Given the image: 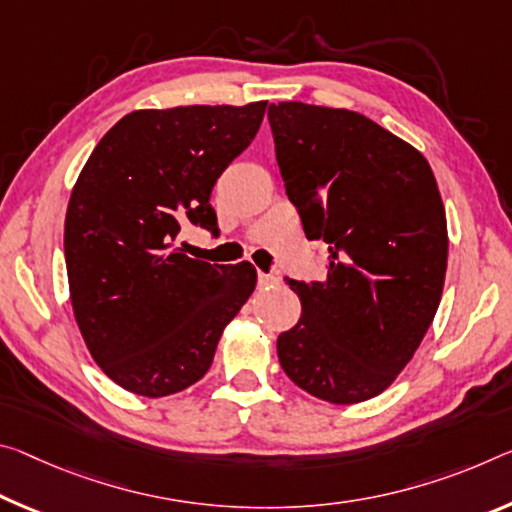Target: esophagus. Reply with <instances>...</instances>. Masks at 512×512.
<instances>
[{
    "label": "esophagus",
    "mask_w": 512,
    "mask_h": 512,
    "mask_svg": "<svg viewBox=\"0 0 512 512\" xmlns=\"http://www.w3.org/2000/svg\"><path fill=\"white\" fill-rule=\"evenodd\" d=\"M257 280H259V287H273V285H278V278H275L273 273L259 271V273H257Z\"/></svg>",
    "instance_id": "1"
}]
</instances>
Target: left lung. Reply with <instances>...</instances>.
Wrapping results in <instances>:
<instances>
[{
	"instance_id": "8db88e82",
	"label": "left lung",
	"mask_w": 512,
	"mask_h": 512,
	"mask_svg": "<svg viewBox=\"0 0 512 512\" xmlns=\"http://www.w3.org/2000/svg\"><path fill=\"white\" fill-rule=\"evenodd\" d=\"M280 175L307 239L328 243L321 282L289 280L300 319L278 358L316 399H373L417 353L440 305L449 232L424 154L362 113L269 107Z\"/></svg>"
}]
</instances>
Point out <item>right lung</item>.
I'll return each instance as SVG.
<instances>
[{"mask_svg": "<svg viewBox=\"0 0 512 512\" xmlns=\"http://www.w3.org/2000/svg\"><path fill=\"white\" fill-rule=\"evenodd\" d=\"M266 104L127 113L72 186L63 234L72 312L97 367L127 392L159 399L198 383L253 294V264L191 259L177 237L186 223L216 232L212 189L255 139Z\"/></svg>", "mask_w": 512, "mask_h": 512, "instance_id": "1", "label": "right lung"}]
</instances>
